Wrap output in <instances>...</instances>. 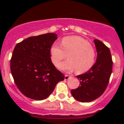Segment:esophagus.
Listing matches in <instances>:
<instances>
[{
	"instance_id": "obj_1",
	"label": "esophagus",
	"mask_w": 124,
	"mask_h": 124,
	"mask_svg": "<svg viewBox=\"0 0 124 124\" xmlns=\"http://www.w3.org/2000/svg\"><path fill=\"white\" fill-rule=\"evenodd\" d=\"M70 77H71L69 76H68V75H65V80H67L69 79Z\"/></svg>"
}]
</instances>
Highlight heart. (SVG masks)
I'll return each mask as SVG.
<instances>
[{
	"mask_svg": "<svg viewBox=\"0 0 124 124\" xmlns=\"http://www.w3.org/2000/svg\"><path fill=\"white\" fill-rule=\"evenodd\" d=\"M50 54L53 64L57 65L68 55V61L58 65L60 70L67 72L76 70L77 73L86 72L92 68L95 61V52L89 42L78 36L67 37L61 45L51 47Z\"/></svg>",
	"mask_w": 124,
	"mask_h": 124,
	"instance_id": "1",
	"label": "heart"
}]
</instances>
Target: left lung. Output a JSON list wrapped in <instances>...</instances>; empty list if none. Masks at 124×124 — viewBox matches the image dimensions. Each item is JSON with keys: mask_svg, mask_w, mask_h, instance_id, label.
Here are the masks:
<instances>
[{"mask_svg": "<svg viewBox=\"0 0 124 124\" xmlns=\"http://www.w3.org/2000/svg\"><path fill=\"white\" fill-rule=\"evenodd\" d=\"M93 41L97 52V61L87 72L77 76L80 85L71 91L72 97L80 102H91L100 97L112 74L113 62L109 48L100 40Z\"/></svg>", "mask_w": 124, "mask_h": 124, "instance_id": "left-lung-1", "label": "left lung"}]
</instances>
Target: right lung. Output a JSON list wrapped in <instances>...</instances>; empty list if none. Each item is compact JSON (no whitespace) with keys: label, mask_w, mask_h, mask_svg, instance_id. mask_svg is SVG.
<instances>
[{"label":"right lung","mask_w":124,"mask_h":124,"mask_svg":"<svg viewBox=\"0 0 124 124\" xmlns=\"http://www.w3.org/2000/svg\"><path fill=\"white\" fill-rule=\"evenodd\" d=\"M57 36L48 33L31 37L15 47L10 62L11 74L18 89L28 98L46 99L56 84L64 80L50 58L51 47Z\"/></svg>","instance_id":"obj_1"}]
</instances>
